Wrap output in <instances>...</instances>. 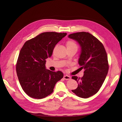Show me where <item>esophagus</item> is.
Masks as SVG:
<instances>
[{
  "mask_svg": "<svg viewBox=\"0 0 122 122\" xmlns=\"http://www.w3.org/2000/svg\"><path fill=\"white\" fill-rule=\"evenodd\" d=\"M64 79H65V80H70L71 79V77H70V76H68V75H65L64 76Z\"/></svg>",
  "mask_w": 122,
  "mask_h": 122,
  "instance_id": "1",
  "label": "esophagus"
}]
</instances>
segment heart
Segmentation results:
<instances>
[{
	"label": "heart",
	"instance_id": "obj_1",
	"mask_svg": "<svg viewBox=\"0 0 122 122\" xmlns=\"http://www.w3.org/2000/svg\"><path fill=\"white\" fill-rule=\"evenodd\" d=\"M67 48H74L77 49V45L76 43L73 41H69L66 43Z\"/></svg>",
	"mask_w": 122,
	"mask_h": 122
}]
</instances>
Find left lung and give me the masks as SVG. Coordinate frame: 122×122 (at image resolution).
Instances as JSON below:
<instances>
[{
    "label": "left lung",
    "instance_id": "8db88e82",
    "mask_svg": "<svg viewBox=\"0 0 122 122\" xmlns=\"http://www.w3.org/2000/svg\"><path fill=\"white\" fill-rule=\"evenodd\" d=\"M68 37L79 44L81 51L78 63L85 70L81 78L72 76L78 86L72 91L80 97L87 98L97 93L105 81L109 69L107 53L102 43L89 33L79 32Z\"/></svg>",
    "mask_w": 122,
    "mask_h": 122
}]
</instances>
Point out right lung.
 <instances>
[{
    "instance_id": "right-lung-1",
    "label": "right lung",
    "mask_w": 122,
    "mask_h": 122,
    "mask_svg": "<svg viewBox=\"0 0 122 122\" xmlns=\"http://www.w3.org/2000/svg\"><path fill=\"white\" fill-rule=\"evenodd\" d=\"M66 35L65 33L46 32L24 44L18 56L16 72L22 89L29 97L36 99L47 97L63 77L61 71L46 69V59L51 56L56 44Z\"/></svg>"
}]
</instances>
